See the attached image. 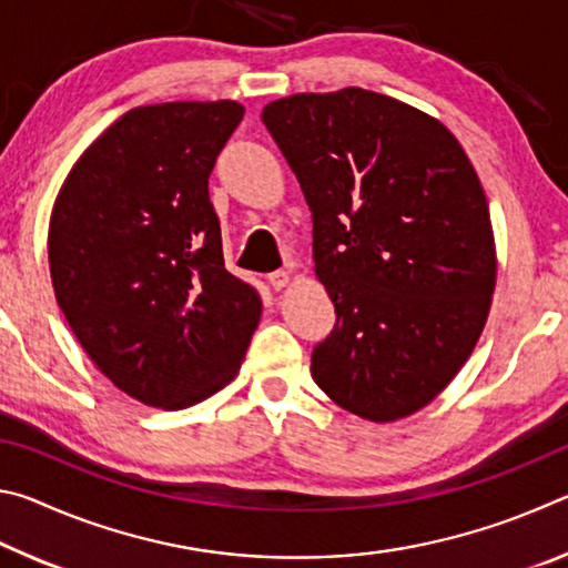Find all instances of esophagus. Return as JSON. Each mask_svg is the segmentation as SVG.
<instances>
[{"label":"esophagus","instance_id":"34e87169","mask_svg":"<svg viewBox=\"0 0 568 568\" xmlns=\"http://www.w3.org/2000/svg\"><path fill=\"white\" fill-rule=\"evenodd\" d=\"M267 283H271L273 291H283V287L291 283V275H287L285 271H275V273L267 275Z\"/></svg>","mask_w":568,"mask_h":568}]
</instances>
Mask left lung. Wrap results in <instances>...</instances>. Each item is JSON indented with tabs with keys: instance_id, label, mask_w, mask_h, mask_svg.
Returning <instances> with one entry per match:
<instances>
[{
	"instance_id": "8db88e82",
	"label": "left lung",
	"mask_w": 568,
	"mask_h": 568,
	"mask_svg": "<svg viewBox=\"0 0 568 568\" xmlns=\"http://www.w3.org/2000/svg\"><path fill=\"white\" fill-rule=\"evenodd\" d=\"M263 122L301 182L315 275L338 313L313 381L365 420L406 418L454 381L491 311L476 170L444 122L371 90L291 94Z\"/></svg>"
}]
</instances>
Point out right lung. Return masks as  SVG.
<instances>
[{
  "mask_svg": "<svg viewBox=\"0 0 568 568\" xmlns=\"http://www.w3.org/2000/svg\"><path fill=\"white\" fill-rule=\"evenodd\" d=\"M243 114L233 100L124 112L54 200L47 253L57 305L104 376L152 408L217 393L261 323V295L225 271L207 195Z\"/></svg>",
  "mask_w": 568,
  "mask_h": 568,
  "instance_id": "right-lung-1",
  "label": "right lung"
}]
</instances>
